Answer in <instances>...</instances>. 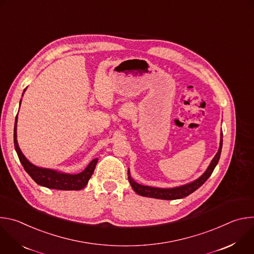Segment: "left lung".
I'll use <instances>...</instances> for the list:
<instances>
[{
  "instance_id": "left-lung-1",
  "label": "left lung",
  "mask_w": 254,
  "mask_h": 254,
  "mask_svg": "<svg viewBox=\"0 0 254 254\" xmlns=\"http://www.w3.org/2000/svg\"><path fill=\"white\" fill-rule=\"evenodd\" d=\"M222 143H223V133L221 132L220 146H219L218 152H217V154L211 161V163H210L209 167L207 168V170L205 171V173L200 178H198L197 180L193 181V182H191L189 184L175 187V188H156V187H150V186H143V185H140V184L134 182L133 179L130 177L129 170H128L127 175H128V181L130 183V186L136 194H138L140 196H144V197L163 199V200H175V199H181V198L187 197L190 194H192L194 191H196L198 188H200L206 182L207 179L211 176V174L213 173L215 167L217 166V164H218L219 159H220Z\"/></svg>"
}]
</instances>
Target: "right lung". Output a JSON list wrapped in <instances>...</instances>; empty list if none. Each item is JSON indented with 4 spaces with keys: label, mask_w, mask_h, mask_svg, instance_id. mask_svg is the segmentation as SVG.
I'll return each mask as SVG.
<instances>
[{
    "label": "right lung",
    "mask_w": 254,
    "mask_h": 254,
    "mask_svg": "<svg viewBox=\"0 0 254 254\" xmlns=\"http://www.w3.org/2000/svg\"><path fill=\"white\" fill-rule=\"evenodd\" d=\"M26 90V89H25ZM24 90V92H25ZM21 104V101H20ZM17 117L15 121V127H14V144L19 160L24 167L25 171L29 174V176L35 181L36 183L40 186L49 188V189H56V190H81L83 189L89 179L91 178L93 171L95 169L96 163L98 159L92 160L88 166L78 174H67L62 173L52 169L40 168L30 163L26 157L21 152L19 144L17 141Z\"/></svg>",
    "instance_id": "1"
}]
</instances>
